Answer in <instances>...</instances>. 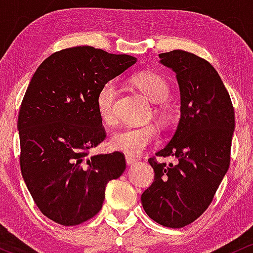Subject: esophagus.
I'll return each instance as SVG.
<instances>
[{"mask_svg":"<svg viewBox=\"0 0 253 253\" xmlns=\"http://www.w3.org/2000/svg\"><path fill=\"white\" fill-rule=\"evenodd\" d=\"M126 164L129 165H134L136 163V159L134 157H131V155H126Z\"/></svg>","mask_w":253,"mask_h":253,"instance_id":"esophagus-1","label":"esophagus"}]
</instances>
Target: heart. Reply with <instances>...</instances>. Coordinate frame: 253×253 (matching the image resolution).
<instances>
[{
    "label": "heart",
    "instance_id": "b5f03b06",
    "mask_svg": "<svg viewBox=\"0 0 253 253\" xmlns=\"http://www.w3.org/2000/svg\"><path fill=\"white\" fill-rule=\"evenodd\" d=\"M131 84L140 92L143 93L153 103H157L154 107V115L159 121L165 122L169 118V109L165 99L169 96V86L164 78L155 73L143 72L131 79ZM116 86L113 82H107L101 87L96 95V111L99 117L105 123H111L115 118L113 113V101H115ZM157 127L153 124H143L138 126H126L112 134L110 138V146L112 149L126 153L127 155H140L150 142L157 136Z\"/></svg>",
    "mask_w": 253,
    "mask_h": 253
}]
</instances>
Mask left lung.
I'll use <instances>...</instances> for the list:
<instances>
[{
  "mask_svg": "<svg viewBox=\"0 0 253 253\" xmlns=\"http://www.w3.org/2000/svg\"><path fill=\"white\" fill-rule=\"evenodd\" d=\"M160 63L175 73L180 118L169 143L155 153L174 163H148L155 172L141 196L144 211L169 228L194 222L214 198L229 167L234 109L225 84L206 59L183 50L160 53Z\"/></svg>",
  "mask_w": 253,
  "mask_h": 253,
  "instance_id": "8db88e82",
  "label": "left lung"
}]
</instances>
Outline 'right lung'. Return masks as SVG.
<instances>
[{
	"label": "right lung",
	"mask_w": 253,
	"mask_h": 253,
	"mask_svg": "<svg viewBox=\"0 0 253 253\" xmlns=\"http://www.w3.org/2000/svg\"><path fill=\"white\" fill-rule=\"evenodd\" d=\"M136 63L92 46L52 53L36 70L20 107V167L42 214L80 225L103 207L107 183L126 171L122 153L90 155L106 137L96 95Z\"/></svg>",
	"instance_id": "obj_1"
}]
</instances>
